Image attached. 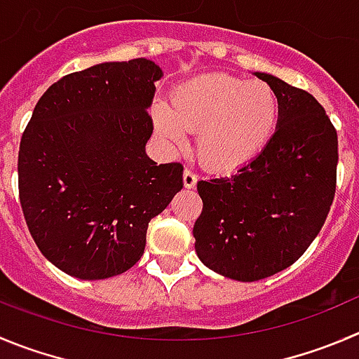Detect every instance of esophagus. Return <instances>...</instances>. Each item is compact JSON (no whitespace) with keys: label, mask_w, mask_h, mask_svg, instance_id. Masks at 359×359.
<instances>
[{"label":"esophagus","mask_w":359,"mask_h":359,"mask_svg":"<svg viewBox=\"0 0 359 359\" xmlns=\"http://www.w3.org/2000/svg\"><path fill=\"white\" fill-rule=\"evenodd\" d=\"M183 185H185V189H196L197 174H194L190 169L183 170Z\"/></svg>","instance_id":"34e87169"}]
</instances>
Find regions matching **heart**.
<instances>
[{"label":"heart","mask_w":359,"mask_h":359,"mask_svg":"<svg viewBox=\"0 0 359 359\" xmlns=\"http://www.w3.org/2000/svg\"><path fill=\"white\" fill-rule=\"evenodd\" d=\"M153 126L169 149H183L197 132V156L217 172H234L257 158L275 135L280 100L269 84L229 74H203L172 88L169 105H153Z\"/></svg>","instance_id":"1"}]
</instances>
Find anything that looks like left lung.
<instances>
[{"label": "left lung", "instance_id": "1", "mask_svg": "<svg viewBox=\"0 0 359 359\" xmlns=\"http://www.w3.org/2000/svg\"><path fill=\"white\" fill-rule=\"evenodd\" d=\"M280 119L264 151L231 176L197 183L203 213L197 257L240 282L268 278L298 261L326 222L337 189L339 139L323 105L275 75Z\"/></svg>", "mask_w": 359, "mask_h": 359}]
</instances>
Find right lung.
Instances as JSON below:
<instances>
[{"instance_id":"add662e5","label":"right lung","mask_w":359,"mask_h":359,"mask_svg":"<svg viewBox=\"0 0 359 359\" xmlns=\"http://www.w3.org/2000/svg\"><path fill=\"white\" fill-rule=\"evenodd\" d=\"M162 68L146 57L61 77L35 105L19 148V197L36 247L81 280L130 269L146 231L183 189L182 163L153 162L151 107Z\"/></svg>"}]
</instances>
